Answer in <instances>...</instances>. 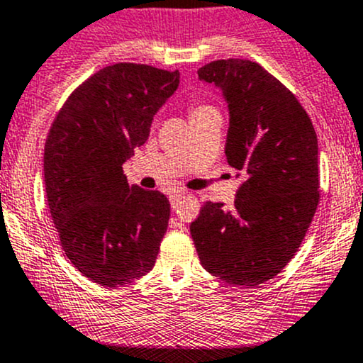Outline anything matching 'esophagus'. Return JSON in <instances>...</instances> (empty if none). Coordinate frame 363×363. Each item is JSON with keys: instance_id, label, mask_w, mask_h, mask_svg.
Returning a JSON list of instances; mask_svg holds the SVG:
<instances>
[{"instance_id": "1", "label": "esophagus", "mask_w": 363, "mask_h": 363, "mask_svg": "<svg viewBox=\"0 0 363 363\" xmlns=\"http://www.w3.org/2000/svg\"><path fill=\"white\" fill-rule=\"evenodd\" d=\"M183 197V192H174V194H171L169 196V201H171V208H177L178 206V202H180V199Z\"/></svg>"}]
</instances>
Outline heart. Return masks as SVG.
Listing matches in <instances>:
<instances>
[{
    "label": "heart",
    "instance_id": "obj_1",
    "mask_svg": "<svg viewBox=\"0 0 363 363\" xmlns=\"http://www.w3.org/2000/svg\"><path fill=\"white\" fill-rule=\"evenodd\" d=\"M211 105H206V104H196L192 105V108H190V116H196V114H201V112H206V111H211Z\"/></svg>",
    "mask_w": 363,
    "mask_h": 363
}]
</instances>
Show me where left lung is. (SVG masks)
Here are the masks:
<instances>
[{
    "label": "left lung",
    "mask_w": 363,
    "mask_h": 363,
    "mask_svg": "<svg viewBox=\"0 0 363 363\" xmlns=\"http://www.w3.org/2000/svg\"><path fill=\"white\" fill-rule=\"evenodd\" d=\"M197 74L223 91L225 155L244 182L232 209L206 201L190 233L209 274L256 287L289 263L317 211V133L294 93L256 62L214 60Z\"/></svg>",
    "instance_id": "1"
}]
</instances>
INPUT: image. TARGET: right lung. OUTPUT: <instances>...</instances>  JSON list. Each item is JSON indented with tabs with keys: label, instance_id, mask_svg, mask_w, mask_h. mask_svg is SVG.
I'll return each instance as SVG.
<instances>
[{
	"label": "right lung",
	"instance_id": "add662e5",
	"mask_svg": "<svg viewBox=\"0 0 363 363\" xmlns=\"http://www.w3.org/2000/svg\"><path fill=\"white\" fill-rule=\"evenodd\" d=\"M180 72L108 65L65 100L45 143V186L62 249L104 287L149 274L169 221V201L128 183L123 164L150 133Z\"/></svg>",
	"mask_w": 363,
	"mask_h": 363
}]
</instances>
